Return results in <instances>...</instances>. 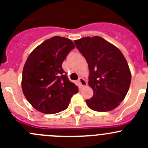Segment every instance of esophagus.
Instances as JSON below:
<instances>
[{"mask_svg":"<svg viewBox=\"0 0 148 148\" xmlns=\"http://www.w3.org/2000/svg\"><path fill=\"white\" fill-rule=\"evenodd\" d=\"M78 82H79V84L80 86H82V87L86 86V84H87V82H86V80H85L84 79H83L82 77H80V78L79 79Z\"/></svg>","mask_w":148,"mask_h":148,"instance_id":"obj_1","label":"esophagus"}]
</instances>
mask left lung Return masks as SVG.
<instances>
[{
    "instance_id": "obj_1",
    "label": "left lung",
    "mask_w": 148,
    "mask_h": 148,
    "mask_svg": "<svg viewBox=\"0 0 148 148\" xmlns=\"http://www.w3.org/2000/svg\"><path fill=\"white\" fill-rule=\"evenodd\" d=\"M76 46L86 59L89 69V86L94 91L86 104L97 112L114 110L129 90L131 73L118 48L96 36L75 40Z\"/></svg>"
}]
</instances>
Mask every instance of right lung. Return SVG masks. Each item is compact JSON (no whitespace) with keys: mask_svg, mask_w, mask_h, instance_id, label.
<instances>
[{"mask_svg":"<svg viewBox=\"0 0 148 148\" xmlns=\"http://www.w3.org/2000/svg\"><path fill=\"white\" fill-rule=\"evenodd\" d=\"M75 48L70 39L53 36L34 49L25 63L22 90L28 102L44 114L66 110L79 92L62 69L68 53Z\"/></svg>","mask_w":148,"mask_h":148,"instance_id":"obj_1","label":"right lung"}]
</instances>
